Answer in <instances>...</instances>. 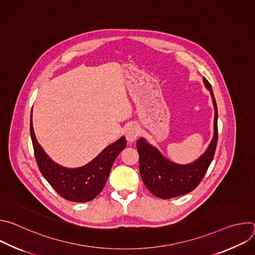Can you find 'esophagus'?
<instances>
[{
    "instance_id": "1",
    "label": "esophagus",
    "mask_w": 255,
    "mask_h": 255,
    "mask_svg": "<svg viewBox=\"0 0 255 255\" xmlns=\"http://www.w3.org/2000/svg\"><path fill=\"white\" fill-rule=\"evenodd\" d=\"M139 128L136 125H129L126 129H125V136H126V140L129 144H132L136 141L138 135H139Z\"/></svg>"
}]
</instances>
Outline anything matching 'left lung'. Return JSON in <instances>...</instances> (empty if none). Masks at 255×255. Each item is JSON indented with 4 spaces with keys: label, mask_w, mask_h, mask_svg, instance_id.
Instances as JSON below:
<instances>
[{
    "label": "left lung",
    "mask_w": 255,
    "mask_h": 255,
    "mask_svg": "<svg viewBox=\"0 0 255 255\" xmlns=\"http://www.w3.org/2000/svg\"><path fill=\"white\" fill-rule=\"evenodd\" d=\"M203 83L211 94L214 106V133L207 149L196 160L186 164L176 163L145 138L140 137L137 140L141 178L150 193L160 199L183 196L195 190L213 160L218 139V109L211 85L205 78Z\"/></svg>",
    "instance_id": "left-lung-1"
}]
</instances>
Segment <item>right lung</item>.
<instances>
[{"instance_id": "right-lung-1", "label": "right lung", "mask_w": 255, "mask_h": 255, "mask_svg": "<svg viewBox=\"0 0 255 255\" xmlns=\"http://www.w3.org/2000/svg\"><path fill=\"white\" fill-rule=\"evenodd\" d=\"M30 134L35 158L42 175L58 195L70 202L86 203L95 199L104 189L115 159L126 147L125 136H121L87 164L80 167H65L52 160L36 139L32 112Z\"/></svg>"}]
</instances>
